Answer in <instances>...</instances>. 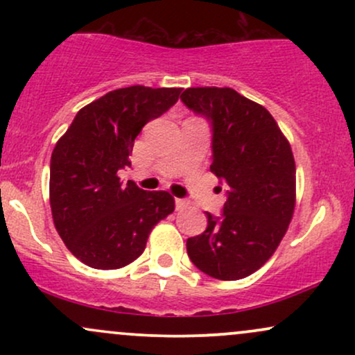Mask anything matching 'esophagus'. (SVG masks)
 <instances>
[{
	"mask_svg": "<svg viewBox=\"0 0 355 355\" xmlns=\"http://www.w3.org/2000/svg\"><path fill=\"white\" fill-rule=\"evenodd\" d=\"M190 205V200H185V198H175V207L177 210H183Z\"/></svg>",
	"mask_w": 355,
	"mask_h": 355,
	"instance_id": "34e87169",
	"label": "esophagus"
}]
</instances>
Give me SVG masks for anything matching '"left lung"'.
<instances>
[{"instance_id": "8db88e82", "label": "left lung", "mask_w": 355, "mask_h": 355, "mask_svg": "<svg viewBox=\"0 0 355 355\" xmlns=\"http://www.w3.org/2000/svg\"><path fill=\"white\" fill-rule=\"evenodd\" d=\"M182 101L211 123V173L227 185L220 217L207 211L203 234L187 240L193 266L218 280H239L274 255L295 209L291 144L262 105L232 88H187Z\"/></svg>"}]
</instances>
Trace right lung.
<instances>
[{
  "mask_svg": "<svg viewBox=\"0 0 355 355\" xmlns=\"http://www.w3.org/2000/svg\"><path fill=\"white\" fill-rule=\"evenodd\" d=\"M182 88H118L76 113L56 141L50 205L56 232L85 266L113 270L144 254L150 232L175 210L168 191L120 182L141 128L177 103Z\"/></svg>",
  "mask_w": 355,
  "mask_h": 355,
  "instance_id": "add662e5",
  "label": "right lung"
}]
</instances>
